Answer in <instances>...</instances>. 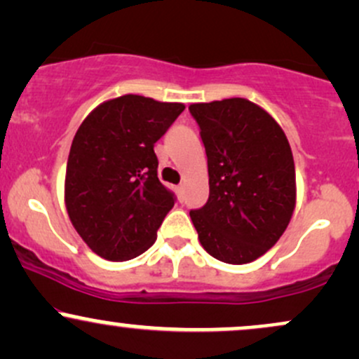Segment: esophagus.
Returning <instances> with one entry per match:
<instances>
[{
	"mask_svg": "<svg viewBox=\"0 0 359 359\" xmlns=\"http://www.w3.org/2000/svg\"><path fill=\"white\" fill-rule=\"evenodd\" d=\"M182 189H184V185L180 184V185H177L175 187V192H177V197H179L180 201H182Z\"/></svg>",
	"mask_w": 359,
	"mask_h": 359,
	"instance_id": "esophagus-1",
	"label": "esophagus"
}]
</instances>
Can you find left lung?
I'll list each match as a JSON object with an SVG mask.
<instances>
[{
    "label": "left lung",
    "instance_id": "1",
    "mask_svg": "<svg viewBox=\"0 0 359 359\" xmlns=\"http://www.w3.org/2000/svg\"><path fill=\"white\" fill-rule=\"evenodd\" d=\"M208 155L209 199L191 211L211 257L245 265L280 240L297 201L290 143L269 111L245 97L194 102Z\"/></svg>",
    "mask_w": 359,
    "mask_h": 359
}]
</instances>
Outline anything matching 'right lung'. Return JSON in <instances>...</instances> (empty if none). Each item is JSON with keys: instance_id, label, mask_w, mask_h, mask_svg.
Returning <instances> with one entry per match:
<instances>
[{"instance_id": "obj_1", "label": "right lung", "mask_w": 359, "mask_h": 359, "mask_svg": "<svg viewBox=\"0 0 359 359\" xmlns=\"http://www.w3.org/2000/svg\"><path fill=\"white\" fill-rule=\"evenodd\" d=\"M184 109L125 94L96 106L77 130L64 201L76 231L101 258L126 262L155 243L175 199L158 180L154 145Z\"/></svg>"}]
</instances>
